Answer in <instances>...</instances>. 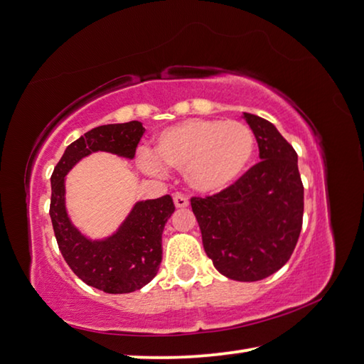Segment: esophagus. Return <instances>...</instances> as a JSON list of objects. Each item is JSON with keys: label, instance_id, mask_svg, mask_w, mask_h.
<instances>
[{"label": "esophagus", "instance_id": "1", "mask_svg": "<svg viewBox=\"0 0 364 364\" xmlns=\"http://www.w3.org/2000/svg\"><path fill=\"white\" fill-rule=\"evenodd\" d=\"M174 203H176V208H187L188 206V198L182 193H176L174 195Z\"/></svg>", "mask_w": 364, "mask_h": 364}]
</instances>
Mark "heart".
Here are the masks:
<instances>
[{"label": "heart", "mask_w": 364, "mask_h": 364, "mask_svg": "<svg viewBox=\"0 0 364 364\" xmlns=\"http://www.w3.org/2000/svg\"><path fill=\"white\" fill-rule=\"evenodd\" d=\"M256 149L252 129L241 121L187 119L161 132L155 158L159 164L186 171L187 182L203 193L227 188L246 171ZM144 166L156 171V163Z\"/></svg>", "instance_id": "heart-1"}]
</instances>
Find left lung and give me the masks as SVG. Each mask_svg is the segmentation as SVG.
<instances>
[{
  "label": "left lung",
  "instance_id": "1",
  "mask_svg": "<svg viewBox=\"0 0 364 364\" xmlns=\"http://www.w3.org/2000/svg\"><path fill=\"white\" fill-rule=\"evenodd\" d=\"M260 161L218 193L192 196L203 246L222 275L259 282L291 259L302 230L297 153L270 121L245 113Z\"/></svg>",
  "mask_w": 364,
  "mask_h": 364
}]
</instances>
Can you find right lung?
Wrapping results in <instances>:
<instances>
[{
	"mask_svg": "<svg viewBox=\"0 0 364 364\" xmlns=\"http://www.w3.org/2000/svg\"><path fill=\"white\" fill-rule=\"evenodd\" d=\"M142 134L139 121L94 127L67 146L50 176L49 215L62 256L76 277L108 294L134 292L156 277L163 230L176 211L174 201L164 195L137 203L118 233L104 241H89L70 224L63 205V177L76 161L97 150L132 158Z\"/></svg>",
	"mask_w": 364,
	"mask_h": 364,
	"instance_id": "add662e5",
	"label": "right lung"
}]
</instances>
